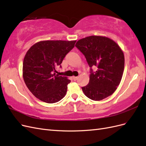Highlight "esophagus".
Listing matches in <instances>:
<instances>
[{
    "label": "esophagus",
    "mask_w": 146,
    "mask_h": 146,
    "mask_svg": "<svg viewBox=\"0 0 146 146\" xmlns=\"http://www.w3.org/2000/svg\"><path fill=\"white\" fill-rule=\"evenodd\" d=\"M72 78H73V80H74V81H76V80H77V79H78V77H73Z\"/></svg>",
    "instance_id": "obj_1"
}]
</instances>
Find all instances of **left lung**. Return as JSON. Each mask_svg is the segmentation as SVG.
Here are the masks:
<instances>
[{
    "mask_svg": "<svg viewBox=\"0 0 146 146\" xmlns=\"http://www.w3.org/2000/svg\"><path fill=\"white\" fill-rule=\"evenodd\" d=\"M76 47L85 55L90 68L89 83L82 88L89 99L99 101L111 96L121 82L124 55L120 47L105 36H90L78 40ZM98 68L96 72L92 67Z\"/></svg>",
    "mask_w": 146,
    "mask_h": 146,
    "instance_id": "8db88e82",
    "label": "left lung"
}]
</instances>
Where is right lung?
Returning a JSON list of instances; mask_svg holds the SVG:
<instances>
[{
  "mask_svg": "<svg viewBox=\"0 0 146 146\" xmlns=\"http://www.w3.org/2000/svg\"><path fill=\"white\" fill-rule=\"evenodd\" d=\"M76 41L47 40L31 47L23 61V78L30 92L41 101L57 102L65 96L70 80L59 76L56 69L67 54L74 47Z\"/></svg>",
  "mask_w": 146,
  "mask_h": 146,
  "instance_id": "add662e5",
  "label": "right lung"
}]
</instances>
